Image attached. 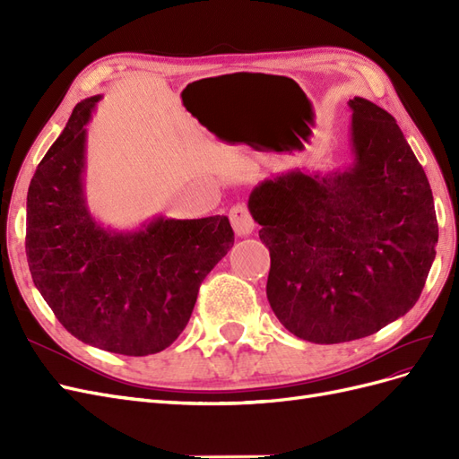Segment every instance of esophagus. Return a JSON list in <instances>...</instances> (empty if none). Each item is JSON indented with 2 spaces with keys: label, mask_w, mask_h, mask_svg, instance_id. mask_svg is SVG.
Instances as JSON below:
<instances>
[{
  "label": "esophagus",
  "mask_w": 459,
  "mask_h": 459,
  "mask_svg": "<svg viewBox=\"0 0 459 459\" xmlns=\"http://www.w3.org/2000/svg\"><path fill=\"white\" fill-rule=\"evenodd\" d=\"M230 220H231L233 230L238 231L239 235L253 233V230L256 226L251 212H248V208L245 204H235L230 211Z\"/></svg>",
  "instance_id": "1"
}]
</instances>
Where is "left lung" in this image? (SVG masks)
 Instances as JSON below:
<instances>
[{"instance_id":"8db88e82","label":"left lung","mask_w":459,"mask_h":459,"mask_svg":"<svg viewBox=\"0 0 459 459\" xmlns=\"http://www.w3.org/2000/svg\"><path fill=\"white\" fill-rule=\"evenodd\" d=\"M349 107V169L290 170L248 197L270 248V307L317 344L373 335L411 310L438 241L433 193L394 117L364 97Z\"/></svg>"}]
</instances>
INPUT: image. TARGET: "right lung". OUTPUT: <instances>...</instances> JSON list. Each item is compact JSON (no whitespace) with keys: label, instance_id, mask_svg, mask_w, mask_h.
<instances>
[{"label":"right lung","instance_id":"1","mask_svg":"<svg viewBox=\"0 0 459 459\" xmlns=\"http://www.w3.org/2000/svg\"><path fill=\"white\" fill-rule=\"evenodd\" d=\"M101 95L80 101L38 164L26 197V258L36 289L78 341L124 356L170 346L199 287L233 247L228 216L152 218L110 230L84 193L86 124Z\"/></svg>","mask_w":459,"mask_h":459}]
</instances>
